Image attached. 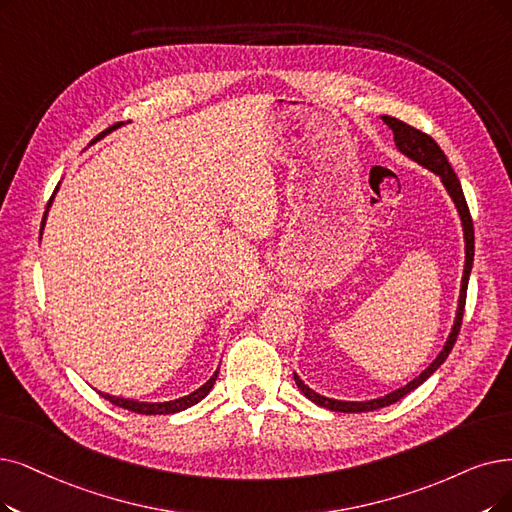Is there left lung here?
Masks as SVG:
<instances>
[{
  "label": "left lung",
  "instance_id": "obj_1",
  "mask_svg": "<svg viewBox=\"0 0 512 512\" xmlns=\"http://www.w3.org/2000/svg\"><path fill=\"white\" fill-rule=\"evenodd\" d=\"M382 121L384 124L393 130L395 134V145L397 149L407 155L410 159H414L416 163H420V166H424L426 170L435 172L441 182L445 191L449 193V197H452V201L456 203V210L460 214V220H462V231H464V273H462V285H460V298H458V311H456V319H454V325H452V332H449L445 344L441 353L435 357V361L426 367V370L416 376L412 382H407L405 386L397 388V391L388 393L384 397H378V399H370V401H340V399H330V397H323L319 393H315L313 388L306 386L296 374H294V380H296V386L302 391V395L306 399H311L313 403L321 405V407H327V410L332 412H344V414H359V412H372V410H380V407H386L391 403H397L399 399H403L407 393H412L414 388H418L424 380L431 378L439 367L443 365V361L447 359V355L452 353L454 344H456V338L460 334V325H462V315H464V304H466V288H468V277H470V269H473V258H475V231H473V218H470V212H468V206H466V199H464V193H462V187H460V180L456 176V172L452 170V163L447 161L445 153L441 151V147L437 145V142L412 128L410 124H405V121L397 119V117H391V115H382Z\"/></svg>",
  "mask_w": 512,
  "mask_h": 512
}]
</instances>
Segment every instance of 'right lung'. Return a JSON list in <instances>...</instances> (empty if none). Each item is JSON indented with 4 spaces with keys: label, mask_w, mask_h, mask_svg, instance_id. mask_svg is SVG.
<instances>
[{
    "label": "right lung",
    "mask_w": 512,
    "mask_h": 512,
    "mask_svg": "<svg viewBox=\"0 0 512 512\" xmlns=\"http://www.w3.org/2000/svg\"><path fill=\"white\" fill-rule=\"evenodd\" d=\"M121 124H115L113 128H109V130H105L102 132L100 136H105V134H109L111 130H115V128H119ZM56 191H58V187H56ZM56 191H54V195H56ZM54 195L50 197V201H48V208H46V214H44V220H42V229H44V224H46V216H48V210H50V206H52V199H54ZM216 378H218V370L212 374V378L206 382V384H201L197 391H193V393H189V395H185V397H180V399H172V401H157V403H151V401H136V399H124V397H113V395H109V393H100L102 397H105L107 401H111L113 405H117V407H124V410H130V412H134V414H145V416H155V414H176V412H182V410H187V407H191V405H195V403H199L203 397H206L210 391H212V386H214V382H216Z\"/></svg>",
    "instance_id": "1"
}]
</instances>
